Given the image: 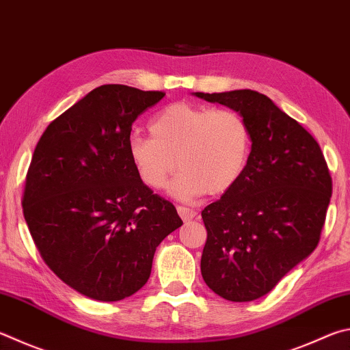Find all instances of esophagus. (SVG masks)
<instances>
[{
    "mask_svg": "<svg viewBox=\"0 0 350 350\" xmlns=\"http://www.w3.org/2000/svg\"><path fill=\"white\" fill-rule=\"evenodd\" d=\"M177 213H179V215L182 217V220H191V219H194L196 215H197V211L196 209H191V208H187V206H182V205H179L177 206Z\"/></svg>",
    "mask_w": 350,
    "mask_h": 350,
    "instance_id": "obj_1",
    "label": "esophagus"
}]
</instances>
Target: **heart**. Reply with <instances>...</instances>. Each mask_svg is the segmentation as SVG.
<instances>
[{"instance_id":"b5f03b06","label":"heart","mask_w":350,"mask_h":350,"mask_svg":"<svg viewBox=\"0 0 350 350\" xmlns=\"http://www.w3.org/2000/svg\"><path fill=\"white\" fill-rule=\"evenodd\" d=\"M150 133L129 137L130 161L151 189L167 187L177 163L180 173L170 188L177 199L226 193L250 162L251 129L240 113L230 109L173 103L154 114Z\"/></svg>"}]
</instances>
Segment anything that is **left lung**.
Masks as SVG:
<instances>
[{
    "label": "left lung",
    "instance_id": "1",
    "mask_svg": "<svg viewBox=\"0 0 350 350\" xmlns=\"http://www.w3.org/2000/svg\"><path fill=\"white\" fill-rule=\"evenodd\" d=\"M196 96L239 111L252 136L243 176L202 211V277L225 300H257L319 245L332 177L315 139L265 94Z\"/></svg>",
    "mask_w": 350,
    "mask_h": 350
}]
</instances>
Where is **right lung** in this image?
I'll use <instances>...</instances> for the list:
<instances>
[{
  "instance_id": "add662e5",
  "label": "right lung",
  "mask_w": 350,
  "mask_h": 350,
  "mask_svg": "<svg viewBox=\"0 0 350 350\" xmlns=\"http://www.w3.org/2000/svg\"><path fill=\"white\" fill-rule=\"evenodd\" d=\"M163 92L105 84L42 133L25 176L23 213L35 246L70 288L119 301L147 283L159 243L182 226L174 205L139 179L126 142Z\"/></svg>"
}]
</instances>
